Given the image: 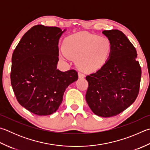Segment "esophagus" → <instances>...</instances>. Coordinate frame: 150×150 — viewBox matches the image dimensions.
Segmentation results:
<instances>
[{
    "mask_svg": "<svg viewBox=\"0 0 150 150\" xmlns=\"http://www.w3.org/2000/svg\"><path fill=\"white\" fill-rule=\"evenodd\" d=\"M78 75H79V78H80V79H83V78L85 77V75H84V74H83V73L79 72Z\"/></svg>",
    "mask_w": 150,
    "mask_h": 150,
    "instance_id": "34e87169",
    "label": "esophagus"
}]
</instances>
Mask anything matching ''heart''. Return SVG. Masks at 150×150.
Masks as SVG:
<instances>
[{
	"mask_svg": "<svg viewBox=\"0 0 150 150\" xmlns=\"http://www.w3.org/2000/svg\"><path fill=\"white\" fill-rule=\"evenodd\" d=\"M111 48V43L106 38L81 33L66 39L60 56L64 60L76 58V64L80 69L92 71L103 66Z\"/></svg>",
	"mask_w": 150,
	"mask_h": 150,
	"instance_id": "b5f03b06",
	"label": "heart"
}]
</instances>
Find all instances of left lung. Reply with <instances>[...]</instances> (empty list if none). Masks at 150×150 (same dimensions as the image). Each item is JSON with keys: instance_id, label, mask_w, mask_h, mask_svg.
I'll return each mask as SVG.
<instances>
[{"instance_id": "obj_1", "label": "left lung", "mask_w": 150, "mask_h": 150, "mask_svg": "<svg viewBox=\"0 0 150 150\" xmlns=\"http://www.w3.org/2000/svg\"><path fill=\"white\" fill-rule=\"evenodd\" d=\"M102 33L110 40L111 52L104 65L86 77V100L96 115L110 117L122 112L137 99L142 71L136 48L123 33L112 29Z\"/></svg>"}]
</instances>
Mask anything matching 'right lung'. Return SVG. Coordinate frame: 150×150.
Instances as JSON below:
<instances>
[{
	"label": "right lung",
	"mask_w": 150,
	"mask_h": 150,
	"mask_svg": "<svg viewBox=\"0 0 150 150\" xmlns=\"http://www.w3.org/2000/svg\"><path fill=\"white\" fill-rule=\"evenodd\" d=\"M65 31L35 25L24 34L13 52L10 79L13 92L19 103L35 115L56 112L67 86L78 79L74 69H57L58 42Z\"/></svg>",
	"instance_id": "right-lung-1"
}]
</instances>
